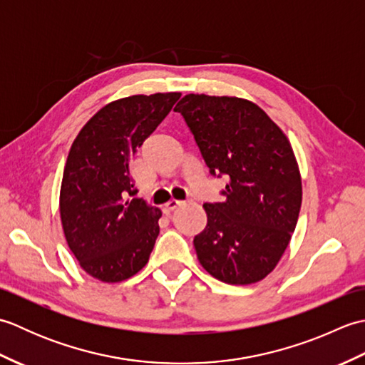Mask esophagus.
Returning <instances> with one entry per match:
<instances>
[{"label":"esophagus","instance_id":"esophagus-1","mask_svg":"<svg viewBox=\"0 0 365 365\" xmlns=\"http://www.w3.org/2000/svg\"><path fill=\"white\" fill-rule=\"evenodd\" d=\"M183 202L182 200H175V199H170V200H168V202L165 204V210H168V212H173V210H175L177 207H180Z\"/></svg>","mask_w":365,"mask_h":365}]
</instances>
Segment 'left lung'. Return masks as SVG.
<instances>
[{
    "label": "left lung",
    "mask_w": 365,
    "mask_h": 365,
    "mask_svg": "<svg viewBox=\"0 0 365 365\" xmlns=\"http://www.w3.org/2000/svg\"><path fill=\"white\" fill-rule=\"evenodd\" d=\"M174 111L187 120L210 173L229 178L226 200L204 204L207 226L195 237L200 265L226 284L262 281L299 216L301 174L289 138L246 98L187 94Z\"/></svg>",
    "instance_id": "1"
}]
</instances>
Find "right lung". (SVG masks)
<instances>
[{"instance_id":"1","label":"right lung","mask_w":365,"mask_h":365,"mask_svg":"<svg viewBox=\"0 0 365 365\" xmlns=\"http://www.w3.org/2000/svg\"><path fill=\"white\" fill-rule=\"evenodd\" d=\"M180 96L158 92L114 100L72 143L61 182V222L80 267L98 281L122 282L149 262L161 212L133 197L130 161Z\"/></svg>"}]
</instances>
